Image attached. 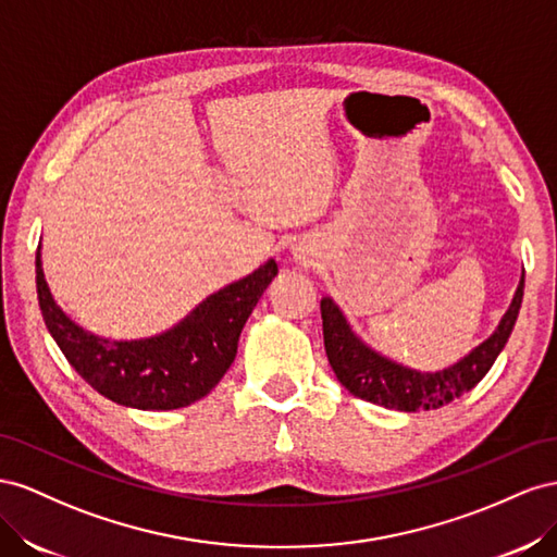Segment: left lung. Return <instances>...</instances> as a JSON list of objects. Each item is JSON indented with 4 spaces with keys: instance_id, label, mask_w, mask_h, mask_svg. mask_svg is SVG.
Listing matches in <instances>:
<instances>
[{
    "instance_id": "1",
    "label": "left lung",
    "mask_w": 557,
    "mask_h": 557,
    "mask_svg": "<svg viewBox=\"0 0 557 557\" xmlns=\"http://www.w3.org/2000/svg\"><path fill=\"white\" fill-rule=\"evenodd\" d=\"M522 287L525 277L520 280L513 304L504 314L499 329L492 336L473 349L455 367L438 373H420L399 367L385 357H380L355 338L349 331L345 317L331 298H322V329H324V349L333 373L343 383L347 392H352L359 399L371 404L394 408V410H434L446 406L459 396L473 389L492 369V363L499 357L513 324L518 320L522 304Z\"/></svg>"
}]
</instances>
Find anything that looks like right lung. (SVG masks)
<instances>
[{"mask_svg": "<svg viewBox=\"0 0 557 557\" xmlns=\"http://www.w3.org/2000/svg\"><path fill=\"white\" fill-rule=\"evenodd\" d=\"M275 275L277 263L268 261L251 275L202 300L182 324L163 336L109 343L78 329L53 304L37 249L39 308L62 355L92 389L139 410L184 408L210 394L233 363L247 317Z\"/></svg>", "mask_w": 557, "mask_h": 557, "instance_id": "obj_1", "label": "right lung"}]
</instances>
